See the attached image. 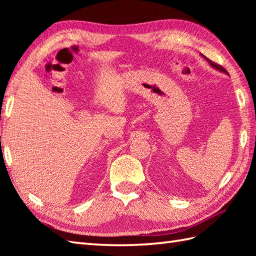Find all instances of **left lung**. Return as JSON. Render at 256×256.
Segmentation results:
<instances>
[{
	"label": "left lung",
	"instance_id": "1",
	"mask_svg": "<svg viewBox=\"0 0 256 256\" xmlns=\"http://www.w3.org/2000/svg\"><path fill=\"white\" fill-rule=\"evenodd\" d=\"M206 59V60H208L209 62V64H211V66L212 67H214V68H216V69H218V70H220V72H226V74H228V72H226V70L224 68V67H222V66H220V64H216V62H211L210 60V59H208V58H206V56H204Z\"/></svg>",
	"mask_w": 256,
	"mask_h": 256
}]
</instances>
